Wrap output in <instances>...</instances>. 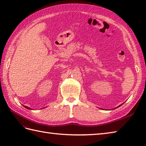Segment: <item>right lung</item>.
I'll return each instance as SVG.
<instances>
[{
	"label": "right lung",
	"instance_id": "right-lung-1",
	"mask_svg": "<svg viewBox=\"0 0 146 146\" xmlns=\"http://www.w3.org/2000/svg\"><path fill=\"white\" fill-rule=\"evenodd\" d=\"M24 107H26V108H27V109H30V108H29V107H26V106H24Z\"/></svg>",
	"mask_w": 146,
	"mask_h": 146
}]
</instances>
